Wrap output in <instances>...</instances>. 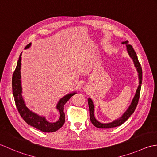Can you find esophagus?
I'll return each mask as SVG.
<instances>
[{
  "label": "esophagus",
  "mask_w": 157,
  "mask_h": 157,
  "mask_svg": "<svg viewBox=\"0 0 157 157\" xmlns=\"http://www.w3.org/2000/svg\"><path fill=\"white\" fill-rule=\"evenodd\" d=\"M87 87H86V86H85V87H84V89H85V90H87Z\"/></svg>",
  "instance_id": "1"
}]
</instances>
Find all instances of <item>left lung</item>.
Instances as JSON below:
<instances>
[{"label":"left lung","instance_id":"8db88e82","mask_svg":"<svg viewBox=\"0 0 157 157\" xmlns=\"http://www.w3.org/2000/svg\"><path fill=\"white\" fill-rule=\"evenodd\" d=\"M122 44H125L127 47V49L128 53H129L131 58L133 59V62L134 63V65L137 69V73H138V78H139V85L137 87V89L136 92V94L132 100V103H131L129 108L127 110L124 112V113L121 117L119 119H117L114 121L113 122L109 123H101L99 122L98 121L96 120L94 116V105L93 103V101L91 98H88V104H89V115H90V120L91 121L92 124H94L95 127L100 129H110V128L116 127L118 126H120L124 123L125 121L129 119L131 115H132L134 111H135L136 108L137 107V103H138L139 98H140V90H141V84L142 82V70L141 65L137 59V56L136 53L134 51L133 47L131 45L128 41H124L122 42Z\"/></svg>","mask_w":157,"mask_h":157}]
</instances>
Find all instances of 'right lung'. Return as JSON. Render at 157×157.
Wrapping results in <instances>:
<instances>
[{"mask_svg":"<svg viewBox=\"0 0 157 157\" xmlns=\"http://www.w3.org/2000/svg\"><path fill=\"white\" fill-rule=\"evenodd\" d=\"M31 45V43H29L25 47V49H28ZM21 53L17 61V66L15 71L13 74L12 77V89L13 94L14 100L15 102L16 107L17 108L19 113L23 119L29 125L33 127L36 129L41 131L43 132H56L62 127L65 123V114L63 112V107L67 101L72 95L76 94V93H70L68 95H65L64 97L60 99L57 104V109L59 110L60 117L59 120L56 123H50L47 121L44 117L39 116L37 114L33 113L25 105L24 99L22 98V88L21 84Z\"/></svg>","mask_w":157,"mask_h":157,"instance_id":"add662e5","label":"right lung"}]
</instances>
